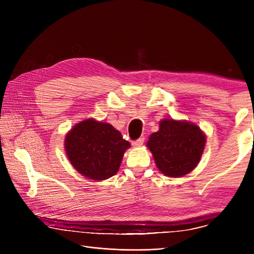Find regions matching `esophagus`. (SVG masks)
<instances>
[{"label":"esophagus","mask_w":254,"mask_h":254,"mask_svg":"<svg viewBox=\"0 0 254 254\" xmlns=\"http://www.w3.org/2000/svg\"><path fill=\"white\" fill-rule=\"evenodd\" d=\"M144 143V139L143 137H141V139H137L136 141H133L132 142V145L134 146V147H140V146H142Z\"/></svg>","instance_id":"esophagus-1"}]
</instances>
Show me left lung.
Returning <instances> with one entry per match:
<instances>
[{
  "label": "left lung",
  "mask_w": 254,
  "mask_h": 254,
  "mask_svg": "<svg viewBox=\"0 0 254 254\" xmlns=\"http://www.w3.org/2000/svg\"><path fill=\"white\" fill-rule=\"evenodd\" d=\"M205 142V133L195 123L164 119L160 121L158 131L150 134L146 146L161 173L180 178L195 170Z\"/></svg>",
  "instance_id": "8db88e82"
}]
</instances>
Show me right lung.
<instances>
[{
    "label": "right lung",
    "mask_w": 254,
    "mask_h": 254,
    "mask_svg": "<svg viewBox=\"0 0 254 254\" xmlns=\"http://www.w3.org/2000/svg\"><path fill=\"white\" fill-rule=\"evenodd\" d=\"M130 143L109 123L87 119L75 124L64 137L66 157L76 172L102 181L120 170Z\"/></svg>",
    "instance_id": "obj_1"
}]
</instances>
